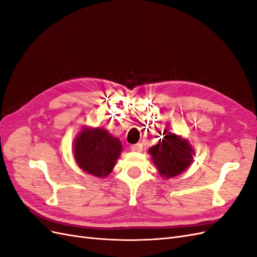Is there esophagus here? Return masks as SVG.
I'll return each mask as SVG.
<instances>
[{
  "label": "esophagus",
  "mask_w": 257,
  "mask_h": 257,
  "mask_svg": "<svg viewBox=\"0 0 257 257\" xmlns=\"http://www.w3.org/2000/svg\"><path fill=\"white\" fill-rule=\"evenodd\" d=\"M131 150H132V151H142V145H141V144L132 145V146H131Z\"/></svg>",
  "instance_id": "34e87169"
}]
</instances>
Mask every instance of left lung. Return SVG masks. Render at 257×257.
<instances>
[{"mask_svg": "<svg viewBox=\"0 0 257 257\" xmlns=\"http://www.w3.org/2000/svg\"><path fill=\"white\" fill-rule=\"evenodd\" d=\"M163 138L149 149L153 163L161 176L173 178L189 167L193 162V150L184 139L164 131Z\"/></svg>", "mask_w": 257, "mask_h": 257, "instance_id": "obj_1", "label": "left lung"}]
</instances>
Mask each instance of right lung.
Masks as SVG:
<instances>
[{"label":"right lung","mask_w":257,"mask_h":257,"mask_svg":"<svg viewBox=\"0 0 257 257\" xmlns=\"http://www.w3.org/2000/svg\"><path fill=\"white\" fill-rule=\"evenodd\" d=\"M121 150L119 139L103 128L83 130L74 144L78 166L90 175L103 178L111 173Z\"/></svg>","instance_id":"obj_1"}]
</instances>
